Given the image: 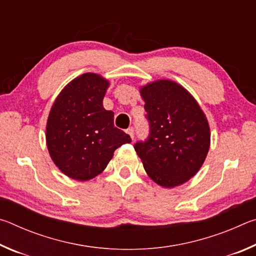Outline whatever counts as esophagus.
<instances>
[{"label": "esophagus", "instance_id": "1", "mask_svg": "<svg viewBox=\"0 0 256 256\" xmlns=\"http://www.w3.org/2000/svg\"><path fill=\"white\" fill-rule=\"evenodd\" d=\"M126 133L128 134L130 136H131V138L133 140V138H134V128H133L132 126H131V128H128L126 130Z\"/></svg>", "mask_w": 256, "mask_h": 256}]
</instances>
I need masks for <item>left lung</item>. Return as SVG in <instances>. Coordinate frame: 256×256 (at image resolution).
<instances>
[{"mask_svg":"<svg viewBox=\"0 0 256 256\" xmlns=\"http://www.w3.org/2000/svg\"><path fill=\"white\" fill-rule=\"evenodd\" d=\"M149 136L134 144L151 178L164 188L188 182L204 162L210 128L204 114L188 90L170 80L141 88Z\"/></svg>","mask_w":256,"mask_h":256,"instance_id":"obj_1","label":"left lung"}]
</instances>
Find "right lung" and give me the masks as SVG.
Segmentation results:
<instances>
[{
    "label": "right lung",
    "instance_id": "1",
    "mask_svg": "<svg viewBox=\"0 0 256 256\" xmlns=\"http://www.w3.org/2000/svg\"><path fill=\"white\" fill-rule=\"evenodd\" d=\"M108 81L86 73L71 81L56 98L46 126L47 148L60 172L88 180L105 170L114 151L131 138L115 128L114 112L102 99Z\"/></svg>",
    "mask_w": 256,
    "mask_h": 256
}]
</instances>
